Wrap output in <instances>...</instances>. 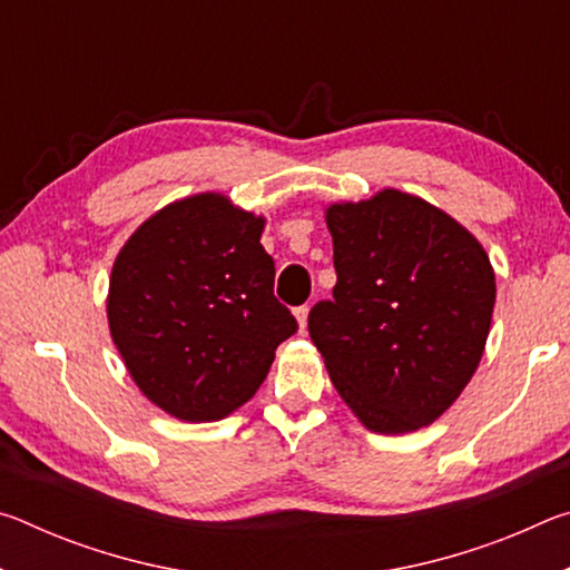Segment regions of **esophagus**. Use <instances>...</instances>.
<instances>
[{
	"mask_svg": "<svg viewBox=\"0 0 570 570\" xmlns=\"http://www.w3.org/2000/svg\"><path fill=\"white\" fill-rule=\"evenodd\" d=\"M294 316H296V322H298V332H306V320H308V306H296L294 308Z\"/></svg>",
	"mask_w": 570,
	"mask_h": 570,
	"instance_id": "obj_1",
	"label": "esophagus"
}]
</instances>
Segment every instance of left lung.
<instances>
[{
	"mask_svg": "<svg viewBox=\"0 0 570 570\" xmlns=\"http://www.w3.org/2000/svg\"><path fill=\"white\" fill-rule=\"evenodd\" d=\"M332 302L308 334L346 407L366 430L404 435L435 422L475 374L495 306L480 240L412 193L326 206Z\"/></svg>",
	"mask_w": 570,
	"mask_h": 570,
	"instance_id": "left-lung-1",
	"label": "left lung"
}]
</instances>
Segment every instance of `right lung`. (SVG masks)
I'll return each instance as SVG.
<instances>
[{
    "label": "right lung",
    "instance_id": "obj_1",
    "mask_svg": "<svg viewBox=\"0 0 570 570\" xmlns=\"http://www.w3.org/2000/svg\"><path fill=\"white\" fill-rule=\"evenodd\" d=\"M264 226L224 193H196L142 220L115 256L110 336L138 390L173 417H228L296 332L274 296Z\"/></svg>",
    "mask_w": 570,
    "mask_h": 570
}]
</instances>
